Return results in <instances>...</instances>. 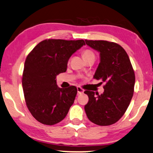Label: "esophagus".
<instances>
[{"label":"esophagus","instance_id":"obj_1","mask_svg":"<svg viewBox=\"0 0 153 153\" xmlns=\"http://www.w3.org/2000/svg\"><path fill=\"white\" fill-rule=\"evenodd\" d=\"M77 94H82L83 92H84V90L82 89L81 87H77Z\"/></svg>","mask_w":153,"mask_h":153}]
</instances>
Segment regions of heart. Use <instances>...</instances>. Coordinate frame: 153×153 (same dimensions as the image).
Returning a JSON list of instances; mask_svg holds the SVG:
<instances>
[{
  "mask_svg": "<svg viewBox=\"0 0 153 153\" xmlns=\"http://www.w3.org/2000/svg\"><path fill=\"white\" fill-rule=\"evenodd\" d=\"M82 57L85 60H86L89 59V58L91 57H95V55H94V53L92 52L90 50H85L82 51Z\"/></svg>",
  "mask_w": 153,
  "mask_h": 153,
  "instance_id": "obj_1",
  "label": "heart"
}]
</instances>
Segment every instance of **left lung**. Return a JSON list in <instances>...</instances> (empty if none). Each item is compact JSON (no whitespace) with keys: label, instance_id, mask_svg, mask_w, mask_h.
<instances>
[{"label":"left lung","instance_id":"1","mask_svg":"<svg viewBox=\"0 0 153 153\" xmlns=\"http://www.w3.org/2000/svg\"><path fill=\"white\" fill-rule=\"evenodd\" d=\"M87 45L100 52V62L94 78L105 83L99 95L85 91L89 101L85 110L90 121L107 126L117 123L126 112L134 94L135 75L130 58L117 43L85 40Z\"/></svg>","mask_w":153,"mask_h":153}]
</instances>
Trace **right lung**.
<instances>
[{"mask_svg":"<svg viewBox=\"0 0 153 153\" xmlns=\"http://www.w3.org/2000/svg\"><path fill=\"white\" fill-rule=\"evenodd\" d=\"M85 41L48 39L39 43L25 59L22 85L27 107L41 123L62 121L74 104L77 88H59L56 76L66 72L71 56Z\"/></svg>","mask_w":153,"mask_h":153,"instance_id":"add662e5","label":"right lung"}]
</instances>
